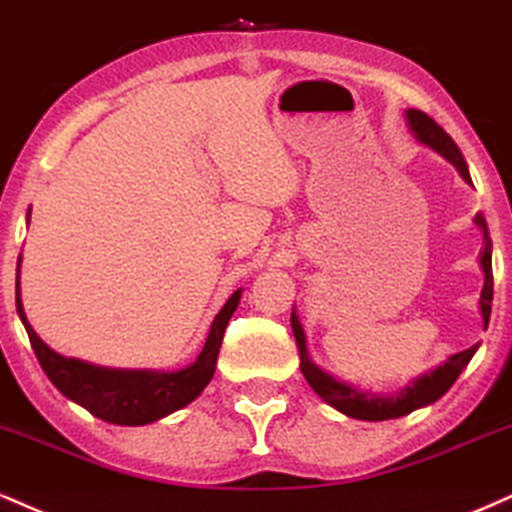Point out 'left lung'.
<instances>
[{"label": "left lung", "instance_id": "8db88e82", "mask_svg": "<svg viewBox=\"0 0 512 512\" xmlns=\"http://www.w3.org/2000/svg\"><path fill=\"white\" fill-rule=\"evenodd\" d=\"M407 122H410L412 131L417 134V138L426 146H431L443 158H448L458 167V172L465 177V182L472 184L470 170H467V162L462 158L460 148L455 146V141L450 138L446 131L438 126L429 114H424L422 110H407ZM479 225L484 227V246H482V268H484V290H482V316H484V326H489V318H491V302H494V270H491V237L486 232V222L482 215L477 218ZM292 330H294V338H297V347H299V357H302V374L309 386L321 395L328 405H333L335 410H340L342 414L354 419H364V422H383V419H395V417H405L419 407L431 405L441 398L446 390L458 381V376L462 374L467 364H470L472 354L477 352V345L470 347V350H462L458 354L448 359L446 364L438 366L436 371L426 374L414 381L410 388H405L398 398H371V395L359 393L345 383L335 381L333 376H328L326 371L318 369L316 364H311L309 352H306V340H304V330L302 323H299L297 314H292Z\"/></svg>", "mask_w": 512, "mask_h": 512}]
</instances>
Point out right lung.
Returning <instances> with one entry per match:
<instances>
[{"instance_id": "1", "label": "right lung", "mask_w": 512, "mask_h": 512, "mask_svg": "<svg viewBox=\"0 0 512 512\" xmlns=\"http://www.w3.org/2000/svg\"><path fill=\"white\" fill-rule=\"evenodd\" d=\"M21 263V261H18ZM242 292H234L220 314L215 316L210 326L208 340L201 354L189 369L174 371V374H155V371H114L100 369V366L66 359L62 354L42 342L35 330L30 328L26 314H23L21 299H18V278H16V311L26 326L28 340L33 345L35 357L45 371L47 378L57 386L62 395L86 407L90 414L105 419L110 424L138 426L150 424L155 419L165 417L179 407L189 405L191 400L201 395L215 374V362L222 345L227 323L237 309Z\"/></svg>"}]
</instances>
